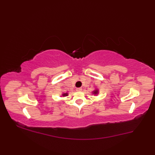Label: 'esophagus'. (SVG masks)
<instances>
[{"instance_id": "1", "label": "esophagus", "mask_w": 155, "mask_h": 155, "mask_svg": "<svg viewBox=\"0 0 155 155\" xmlns=\"http://www.w3.org/2000/svg\"><path fill=\"white\" fill-rule=\"evenodd\" d=\"M76 91L78 92H81L82 91V88L81 87H79V88H76Z\"/></svg>"}]
</instances>
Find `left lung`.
I'll list each match as a JSON object with an SVG mask.
<instances>
[{"mask_svg": "<svg viewBox=\"0 0 155 155\" xmlns=\"http://www.w3.org/2000/svg\"><path fill=\"white\" fill-rule=\"evenodd\" d=\"M97 93V91H94V94H96Z\"/></svg>", "mask_w": 155, "mask_h": 155, "instance_id": "obj_1", "label": "left lung"}]
</instances>
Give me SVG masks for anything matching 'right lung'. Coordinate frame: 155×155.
<instances>
[{"instance_id":"add662e5","label":"right lung","mask_w":155,"mask_h":155,"mask_svg":"<svg viewBox=\"0 0 155 155\" xmlns=\"http://www.w3.org/2000/svg\"><path fill=\"white\" fill-rule=\"evenodd\" d=\"M67 95H68V94H67V93H66V94H63V96H67Z\"/></svg>"}]
</instances>
